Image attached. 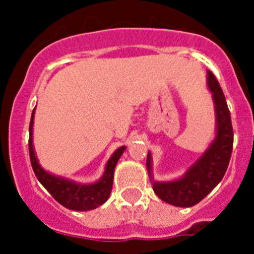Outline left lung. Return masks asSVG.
<instances>
[{
  "label": "left lung",
  "mask_w": 254,
  "mask_h": 254,
  "mask_svg": "<svg viewBox=\"0 0 254 254\" xmlns=\"http://www.w3.org/2000/svg\"><path fill=\"white\" fill-rule=\"evenodd\" d=\"M207 86L214 100L216 134L206 151L181 178L168 182L154 181L151 152L147 154L146 168L152 190L164 202L177 207H190L205 198L223 179L232 156L234 134L230 112L223 90L211 71H207Z\"/></svg>",
  "instance_id": "1"
}]
</instances>
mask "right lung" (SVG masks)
<instances>
[{"mask_svg": "<svg viewBox=\"0 0 254 254\" xmlns=\"http://www.w3.org/2000/svg\"><path fill=\"white\" fill-rule=\"evenodd\" d=\"M35 109L31 113L30 126H29V154H30L31 167L34 170L38 181L53 196V198L66 208L75 211H89L99 207L109 198L113 187V174L116 165L126 146H121L112 154L105 165L104 174L95 183H77L64 177L55 176L42 168L35 155L33 146V125H34Z\"/></svg>", "mask_w": 254, "mask_h": 254, "instance_id": "right-lung-1", "label": "right lung"}]
</instances>
